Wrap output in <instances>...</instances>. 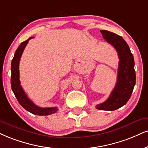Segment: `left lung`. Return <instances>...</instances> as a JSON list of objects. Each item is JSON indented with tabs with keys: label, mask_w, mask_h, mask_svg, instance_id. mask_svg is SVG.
I'll return each mask as SVG.
<instances>
[{
	"label": "left lung",
	"mask_w": 148,
	"mask_h": 148,
	"mask_svg": "<svg viewBox=\"0 0 148 148\" xmlns=\"http://www.w3.org/2000/svg\"><path fill=\"white\" fill-rule=\"evenodd\" d=\"M102 36L117 51L119 62L117 81L114 88L106 101L96 106L101 110H115L124 106L130 98L136 83L134 60L128 45L121 36L101 30Z\"/></svg>",
	"instance_id": "left-lung-1"
}]
</instances>
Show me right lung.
I'll return each instance as SVG.
<instances>
[{
    "label": "right lung",
    "mask_w": 148,
    "mask_h": 148,
    "mask_svg": "<svg viewBox=\"0 0 148 148\" xmlns=\"http://www.w3.org/2000/svg\"><path fill=\"white\" fill-rule=\"evenodd\" d=\"M33 38L31 37L28 40L23 42L20 46L18 47L14 54V58L12 59V65H11V71H12V76H11V86H12V91L14 92L15 97L19 103L25 110L36 115H49L57 112L58 108L56 107L51 108H40L34 103L32 100L28 98L25 92L21 86V82L19 79V62L21 56L25 49V47L29 42V40Z\"/></svg>",
    "instance_id": "obj_1"
}]
</instances>
